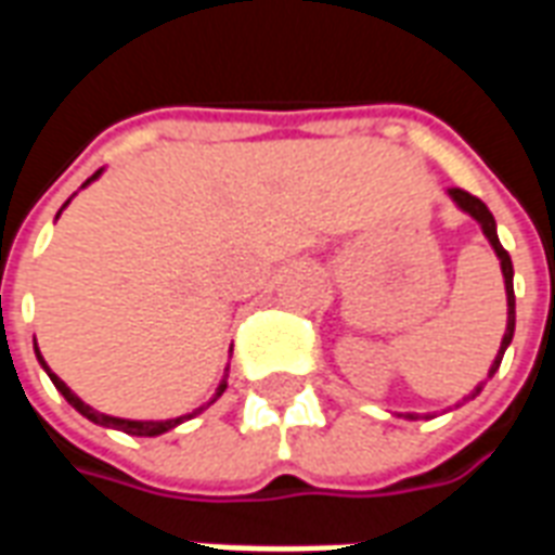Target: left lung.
Masks as SVG:
<instances>
[{
  "instance_id": "8db88e82",
  "label": "left lung",
  "mask_w": 555,
  "mask_h": 555,
  "mask_svg": "<svg viewBox=\"0 0 555 555\" xmlns=\"http://www.w3.org/2000/svg\"><path fill=\"white\" fill-rule=\"evenodd\" d=\"M449 195H452L457 205L464 207L469 217L478 219V225H481V231L488 234L490 246L496 249V255H500V261H502V276H505V294H508V326H505V336H502L500 357L493 360V369H490V377H493V372L500 369L502 353H505V348L512 345V338H514V282H512L514 267H512V255L502 249L500 237H496V222H493V214H490L488 205H485L481 198H476V195H473V193H466V190H461V186H452V190H449ZM478 392H481V386H478L476 392H473V398H476ZM408 416L416 418V413H408Z\"/></svg>"
}]
</instances>
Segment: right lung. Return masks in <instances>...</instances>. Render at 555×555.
I'll return each instance as SVG.
<instances>
[{
    "label": "right lung",
    "mask_w": 555,
    "mask_h": 555,
    "mask_svg": "<svg viewBox=\"0 0 555 555\" xmlns=\"http://www.w3.org/2000/svg\"><path fill=\"white\" fill-rule=\"evenodd\" d=\"M98 175H101V171H94V175H91V181H94ZM86 183H89V181H86ZM35 353H38V345H35ZM38 360H41V365H43V369H47V362H43L41 353H38ZM47 374H50V380H53V384H55V389H59V392H62V396L67 398V404H70V408H77L79 413H82V416L91 418V422H98V425H106V428H118V430H125V434H133V437H157V434H166V430H171V428H175V425H181L183 418H193L195 416V413H190V416L166 418V422H130V418L106 416V413H98V410H91L89 404H86V401H79V398L74 396L70 389H67L65 380H59V377H55V374L50 372V369H47ZM222 389H225V380L219 384V392H222Z\"/></svg>",
    "instance_id": "right-lung-1"
}]
</instances>
